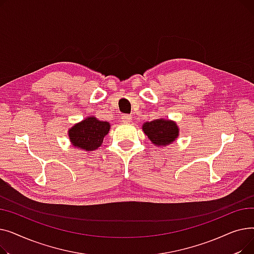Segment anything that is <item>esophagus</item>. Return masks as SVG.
I'll use <instances>...</instances> for the list:
<instances>
[{
	"label": "esophagus",
	"instance_id": "obj_1",
	"mask_svg": "<svg viewBox=\"0 0 254 254\" xmlns=\"http://www.w3.org/2000/svg\"><path fill=\"white\" fill-rule=\"evenodd\" d=\"M131 119H132L131 115H128V114H124L122 116V122L123 123H130Z\"/></svg>",
	"mask_w": 254,
	"mask_h": 254
}]
</instances>
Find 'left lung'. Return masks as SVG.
Wrapping results in <instances>:
<instances>
[{
    "label": "left lung",
    "mask_w": 254,
    "mask_h": 254,
    "mask_svg": "<svg viewBox=\"0 0 254 254\" xmlns=\"http://www.w3.org/2000/svg\"><path fill=\"white\" fill-rule=\"evenodd\" d=\"M144 134L151 143L158 147H166L179 137V127L174 120L157 118L152 122H146L142 126Z\"/></svg>",
    "instance_id": "left-lung-1"
}]
</instances>
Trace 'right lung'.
<instances>
[{"instance_id":"1","label":"right lung","mask_w":254,"mask_h":254,"mask_svg":"<svg viewBox=\"0 0 254 254\" xmlns=\"http://www.w3.org/2000/svg\"><path fill=\"white\" fill-rule=\"evenodd\" d=\"M110 127L111 125L108 122L99 120L95 116H88L71 127L68 136L75 148L87 152L95 151L102 145Z\"/></svg>"}]
</instances>
